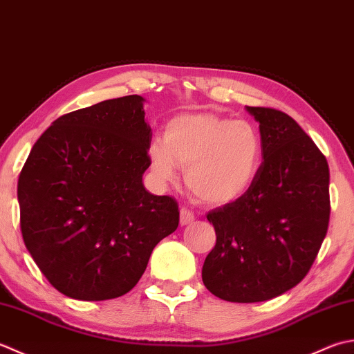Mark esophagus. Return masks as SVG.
<instances>
[{
    "mask_svg": "<svg viewBox=\"0 0 354 354\" xmlns=\"http://www.w3.org/2000/svg\"><path fill=\"white\" fill-rule=\"evenodd\" d=\"M194 220H196V215H194L191 209H187V207L180 209V225H182V226L191 225Z\"/></svg>",
    "mask_w": 354,
    "mask_h": 354,
    "instance_id": "esophagus-1",
    "label": "esophagus"
}]
</instances>
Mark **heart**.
I'll return each instance as SVG.
<instances>
[{"label":"heart","instance_id":"heart-1","mask_svg":"<svg viewBox=\"0 0 354 354\" xmlns=\"http://www.w3.org/2000/svg\"><path fill=\"white\" fill-rule=\"evenodd\" d=\"M151 168L168 182L176 167L185 168V183L209 205H226L249 191L263 162L261 134L250 122L215 114L172 118L151 145Z\"/></svg>","mask_w":354,"mask_h":354}]
</instances>
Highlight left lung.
Returning a JSON list of instances; mask_svg holds the SVG:
<instances>
[{"mask_svg":"<svg viewBox=\"0 0 354 354\" xmlns=\"http://www.w3.org/2000/svg\"><path fill=\"white\" fill-rule=\"evenodd\" d=\"M259 122L263 162L249 191L206 218L217 235L201 278L215 297L259 302L299 284L330 220L328 163L288 114L248 106Z\"/></svg>","mask_w":354,"mask_h":354,"instance_id":"left-lung-1","label":"left lung"}]
</instances>
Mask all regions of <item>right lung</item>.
Returning a JSON list of instances; mask_svg holds the SVG:
<instances>
[{
  "instance_id": "right-lung-1",
  "label": "right lung",
  "mask_w": 354,
  "mask_h": 354,
  "mask_svg": "<svg viewBox=\"0 0 354 354\" xmlns=\"http://www.w3.org/2000/svg\"><path fill=\"white\" fill-rule=\"evenodd\" d=\"M143 97L110 99L57 118L18 178L27 250L57 292L119 298L139 283L151 252L178 226V205L142 183L151 165Z\"/></svg>"
}]
</instances>
